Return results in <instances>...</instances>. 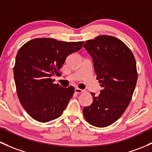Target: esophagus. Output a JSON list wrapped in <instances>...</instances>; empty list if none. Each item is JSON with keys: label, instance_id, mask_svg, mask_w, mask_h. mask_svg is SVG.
I'll return each mask as SVG.
<instances>
[{"label": "esophagus", "instance_id": "1", "mask_svg": "<svg viewBox=\"0 0 152 152\" xmlns=\"http://www.w3.org/2000/svg\"><path fill=\"white\" fill-rule=\"evenodd\" d=\"M75 92L80 94V93H82V92H84V90H83V89H81L77 88V87H76V88H75Z\"/></svg>", "mask_w": 152, "mask_h": 152}]
</instances>
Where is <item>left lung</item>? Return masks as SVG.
I'll return each instance as SVG.
<instances>
[{"instance_id": "8db88e82", "label": "left lung", "mask_w": 152, "mask_h": 152, "mask_svg": "<svg viewBox=\"0 0 152 152\" xmlns=\"http://www.w3.org/2000/svg\"><path fill=\"white\" fill-rule=\"evenodd\" d=\"M93 60L97 79L102 89L90 105L83 108L87 122L105 127L116 122L130 103L138 79L136 62L131 50L114 36H97L84 43Z\"/></svg>"}]
</instances>
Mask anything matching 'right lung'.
Segmentation results:
<instances>
[{"label": "right lung", "instance_id": "obj_1", "mask_svg": "<svg viewBox=\"0 0 152 152\" xmlns=\"http://www.w3.org/2000/svg\"><path fill=\"white\" fill-rule=\"evenodd\" d=\"M83 41L65 42L35 38L17 52L14 77L20 103L35 120L48 122L60 116L74 93V87L54 84L67 57L79 51Z\"/></svg>", "mask_w": 152, "mask_h": 152}]
</instances>
